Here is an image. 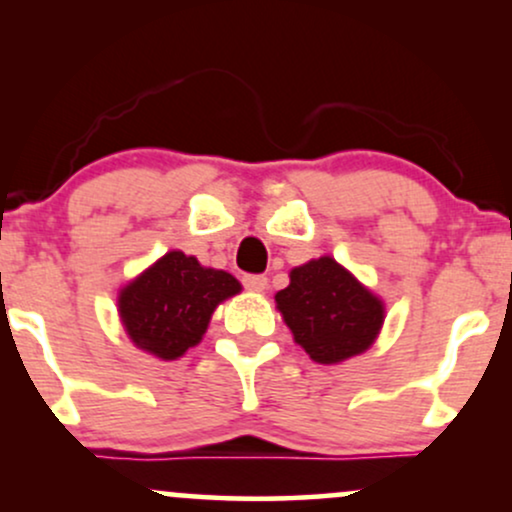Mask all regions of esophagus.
Instances as JSON below:
<instances>
[{
    "label": "esophagus",
    "instance_id": "34e87169",
    "mask_svg": "<svg viewBox=\"0 0 512 512\" xmlns=\"http://www.w3.org/2000/svg\"><path fill=\"white\" fill-rule=\"evenodd\" d=\"M243 286L250 291H264L267 289V276L262 274H245L243 276Z\"/></svg>",
    "mask_w": 512,
    "mask_h": 512
}]
</instances>
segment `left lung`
I'll list each match as a JSON object with an SVG mask.
<instances>
[{
	"label": "left lung",
	"mask_w": 512,
	"mask_h": 512,
	"mask_svg": "<svg viewBox=\"0 0 512 512\" xmlns=\"http://www.w3.org/2000/svg\"><path fill=\"white\" fill-rule=\"evenodd\" d=\"M293 339L317 363H339L366 351L383 325V303L332 257L291 272L274 296Z\"/></svg>",
	"instance_id": "left-lung-1"
}]
</instances>
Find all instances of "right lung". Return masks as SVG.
<instances>
[{"mask_svg": "<svg viewBox=\"0 0 512 512\" xmlns=\"http://www.w3.org/2000/svg\"><path fill=\"white\" fill-rule=\"evenodd\" d=\"M238 291L236 276L173 250L122 289V325L139 349L173 361L199 344L216 305Z\"/></svg>", "mask_w": 512, "mask_h": 512, "instance_id": "1", "label": "right lung"}]
</instances>
